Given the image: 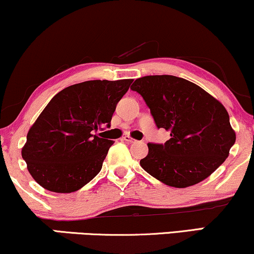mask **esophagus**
<instances>
[{"mask_svg":"<svg viewBox=\"0 0 254 254\" xmlns=\"http://www.w3.org/2000/svg\"><path fill=\"white\" fill-rule=\"evenodd\" d=\"M122 140H124V141L128 142V143H135V142H136V140L132 139V137H130L129 135H125V136H122Z\"/></svg>","mask_w":254,"mask_h":254,"instance_id":"obj_1","label":"esophagus"}]
</instances>
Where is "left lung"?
<instances>
[{
  "label": "left lung",
  "instance_id": "8db88e82",
  "mask_svg": "<svg viewBox=\"0 0 254 254\" xmlns=\"http://www.w3.org/2000/svg\"><path fill=\"white\" fill-rule=\"evenodd\" d=\"M158 128L171 139L148 143L140 165L168 186L185 189L209 177L226 160L236 132L223 105L195 83L173 75H149L134 81Z\"/></svg>",
  "mask_w": 254,
  "mask_h": 254
}]
</instances>
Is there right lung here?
Here are the masks:
<instances>
[{
	"instance_id": "add662e5",
	"label": "right lung",
	"mask_w": 254,
	"mask_h": 254,
	"mask_svg": "<svg viewBox=\"0 0 254 254\" xmlns=\"http://www.w3.org/2000/svg\"><path fill=\"white\" fill-rule=\"evenodd\" d=\"M132 81H84L49 101L22 148L28 171L40 186L71 193L98 175L113 141L95 133L111 127L113 113Z\"/></svg>"
}]
</instances>
